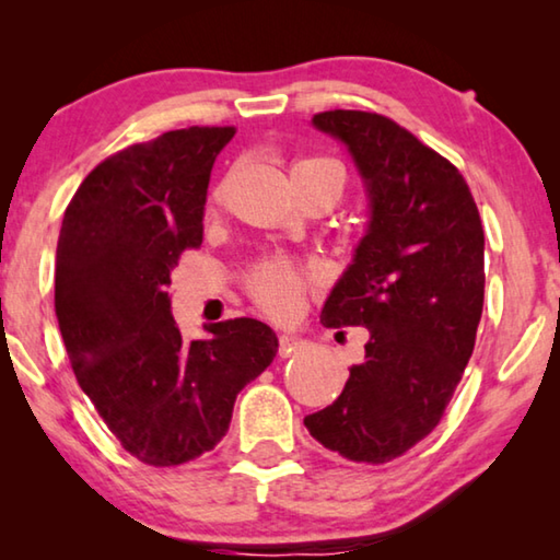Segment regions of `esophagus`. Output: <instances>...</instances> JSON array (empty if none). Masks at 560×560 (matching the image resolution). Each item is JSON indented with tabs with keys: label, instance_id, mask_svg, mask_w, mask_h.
I'll use <instances>...</instances> for the list:
<instances>
[{
	"label": "esophagus",
	"instance_id": "obj_1",
	"mask_svg": "<svg viewBox=\"0 0 560 560\" xmlns=\"http://www.w3.org/2000/svg\"><path fill=\"white\" fill-rule=\"evenodd\" d=\"M306 346L303 343V340L299 338V336H293V334H283V336H279V355L281 358H289V355H293V353H299V350Z\"/></svg>",
	"mask_w": 560,
	"mask_h": 560
}]
</instances>
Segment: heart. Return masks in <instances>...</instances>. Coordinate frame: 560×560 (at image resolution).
Segmentation results:
<instances>
[{"instance_id":"1","label":"heart","mask_w":560,"mask_h":560,"mask_svg":"<svg viewBox=\"0 0 560 560\" xmlns=\"http://www.w3.org/2000/svg\"><path fill=\"white\" fill-rule=\"evenodd\" d=\"M324 173H336L343 183V167H340L334 158L326 155H301L293 160L291 165V179L293 187H303L308 179H314ZM222 207V185L212 187L210 197H207L205 212L207 217H214ZM316 269L306 267V264H296L291 259H264L254 267L244 279L246 296L252 299L254 306H257L264 316L273 320H289L296 316L301 306L303 293L308 287H314L316 281Z\"/></svg>"}]
</instances>
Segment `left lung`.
<instances>
[{
    "label": "left lung",
    "mask_w": 560,
    "mask_h": 560,
    "mask_svg": "<svg viewBox=\"0 0 560 560\" xmlns=\"http://www.w3.org/2000/svg\"><path fill=\"white\" fill-rule=\"evenodd\" d=\"M365 177L371 226L330 291L320 324L371 330L343 393L308 415L340 457L385 464L438 428L467 368L485 308V230L467 179L381 113L326 110Z\"/></svg>",
    "instance_id": "8db88e82"
}]
</instances>
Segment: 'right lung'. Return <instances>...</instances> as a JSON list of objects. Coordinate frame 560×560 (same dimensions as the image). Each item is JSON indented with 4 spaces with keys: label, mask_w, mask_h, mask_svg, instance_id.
<instances>
[{
    "label": "right lung",
    "mask_w": 560,
    "mask_h": 560,
    "mask_svg": "<svg viewBox=\"0 0 560 560\" xmlns=\"http://www.w3.org/2000/svg\"><path fill=\"white\" fill-rule=\"evenodd\" d=\"M234 126H192L118 150L63 212L56 318L81 390L120 447L150 467L214 450L234 400L277 355L254 318L187 343L170 314V271L200 249L207 185Z\"/></svg>",
    "instance_id": "right-lung-1"
}]
</instances>
